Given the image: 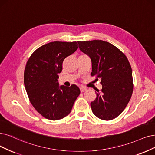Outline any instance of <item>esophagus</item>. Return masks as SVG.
<instances>
[{
	"mask_svg": "<svg viewBox=\"0 0 155 155\" xmlns=\"http://www.w3.org/2000/svg\"><path fill=\"white\" fill-rule=\"evenodd\" d=\"M80 89H81V93H83V92H84L85 91H86V90H87V89H86V88L84 87H82V86L80 87Z\"/></svg>",
	"mask_w": 155,
	"mask_h": 155,
	"instance_id": "1",
	"label": "esophagus"
}]
</instances>
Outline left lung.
Here are the masks:
<instances>
[{"mask_svg": "<svg viewBox=\"0 0 155 155\" xmlns=\"http://www.w3.org/2000/svg\"><path fill=\"white\" fill-rule=\"evenodd\" d=\"M78 43L92 61L91 75L100 78L102 85L91 103V109L100 119H115L124 110L133 93L132 70L127 57L115 46L102 40Z\"/></svg>", "mask_w": 155, "mask_h": 155, "instance_id": "1", "label": "left lung"}]
</instances>
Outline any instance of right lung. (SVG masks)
I'll list each match as a JSON object with an SVG mask.
<instances>
[{
  "label": "right lung",
  "instance_id": "right-lung-1",
  "mask_svg": "<svg viewBox=\"0 0 155 155\" xmlns=\"http://www.w3.org/2000/svg\"><path fill=\"white\" fill-rule=\"evenodd\" d=\"M76 41H54L34 51L24 71V85L30 102L46 119H61L70 113L81 93L76 85L59 86L58 74L66 57L78 48Z\"/></svg>",
  "mask_w": 155,
  "mask_h": 155
}]
</instances>
